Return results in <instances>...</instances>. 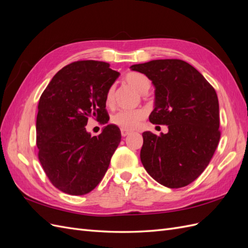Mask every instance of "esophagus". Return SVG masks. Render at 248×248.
<instances>
[{"label":"esophagus","instance_id":"obj_1","mask_svg":"<svg viewBox=\"0 0 248 248\" xmlns=\"http://www.w3.org/2000/svg\"><path fill=\"white\" fill-rule=\"evenodd\" d=\"M130 134V131H127V130H121V136L123 137V138H125V137H127V136H129Z\"/></svg>","mask_w":248,"mask_h":248}]
</instances>
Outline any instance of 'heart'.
<instances>
[{
    "instance_id": "obj_1",
    "label": "heart",
    "mask_w": 248,
    "mask_h": 248,
    "mask_svg": "<svg viewBox=\"0 0 248 248\" xmlns=\"http://www.w3.org/2000/svg\"><path fill=\"white\" fill-rule=\"evenodd\" d=\"M127 85L132 87L137 92L140 94H146L150 87H151V82L140 73L138 72H129L126 74L124 78ZM115 96V88L110 87L106 96V103L108 106H111L112 101H114ZM145 118V111L142 109H133V110H122L119 111L115 116L111 118V123L120 127L123 130H133L140 125L141 120Z\"/></svg>"
}]
</instances>
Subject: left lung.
Segmentation results:
<instances>
[{"label":"left lung","mask_w":248,"mask_h":248,"mask_svg":"<svg viewBox=\"0 0 248 248\" xmlns=\"http://www.w3.org/2000/svg\"><path fill=\"white\" fill-rule=\"evenodd\" d=\"M130 68L144 73L155 87L150 122L169 127V132L159 137L150 131L142 133V166L169 188L190 184L207 168L220 139L214 88L182 60H153Z\"/></svg>","instance_id":"1"}]
</instances>
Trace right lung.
<instances>
[{"instance_id": "add662e5", "label": "right lung", "mask_w": 248, "mask_h": 248, "mask_svg": "<svg viewBox=\"0 0 248 248\" xmlns=\"http://www.w3.org/2000/svg\"><path fill=\"white\" fill-rule=\"evenodd\" d=\"M119 76L108 63L78 61L57 72L43 91L36 121L38 158L59 190L82 196L106 175L121 132L108 124L91 137L85 126L90 117L108 122L106 96Z\"/></svg>"}]
</instances>
